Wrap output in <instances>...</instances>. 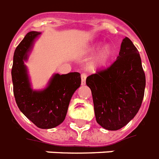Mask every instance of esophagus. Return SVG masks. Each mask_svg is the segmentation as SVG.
Masks as SVG:
<instances>
[{
	"instance_id": "obj_1",
	"label": "esophagus",
	"mask_w": 159,
	"mask_h": 159,
	"mask_svg": "<svg viewBox=\"0 0 159 159\" xmlns=\"http://www.w3.org/2000/svg\"><path fill=\"white\" fill-rule=\"evenodd\" d=\"M86 77H87V75H86L85 73L81 74V84H82V85H84V84H85Z\"/></svg>"
}]
</instances>
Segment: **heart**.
<instances>
[{"label":"heart","mask_w":159,"mask_h":159,"mask_svg":"<svg viewBox=\"0 0 159 159\" xmlns=\"http://www.w3.org/2000/svg\"><path fill=\"white\" fill-rule=\"evenodd\" d=\"M99 48V46H94L90 49V52H93L97 50L98 48ZM113 54V51L112 48L110 46H105L98 53L97 56H95L93 58V60L90 61L89 66L91 69H99V68H102L106 66L110 59L112 57Z\"/></svg>","instance_id":"obj_1"}]
</instances>
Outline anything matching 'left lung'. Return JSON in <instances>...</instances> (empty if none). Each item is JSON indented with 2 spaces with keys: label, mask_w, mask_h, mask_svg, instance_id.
Wrapping results in <instances>:
<instances>
[{
  "label": "left lung",
  "mask_w": 159,
  "mask_h": 159,
  "mask_svg": "<svg viewBox=\"0 0 159 159\" xmlns=\"http://www.w3.org/2000/svg\"><path fill=\"white\" fill-rule=\"evenodd\" d=\"M95 117L102 127L117 130L130 122L140 108L145 75L137 48L125 37L111 66L88 76Z\"/></svg>",
  "instance_id": "8db88e82"
}]
</instances>
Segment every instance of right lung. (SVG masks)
I'll return each mask as SVG.
<instances>
[{
  "instance_id": "obj_1",
  "label": "right lung",
  "mask_w": 159,
  "mask_h": 159,
  "mask_svg": "<svg viewBox=\"0 0 159 159\" xmlns=\"http://www.w3.org/2000/svg\"><path fill=\"white\" fill-rule=\"evenodd\" d=\"M41 33L32 31L17 46L14 53L11 70L15 102L23 114L41 129H51L59 125L66 118L70 101L80 86V74H55L48 87L33 90L29 82L25 61H27L34 40Z\"/></svg>"
}]
</instances>
